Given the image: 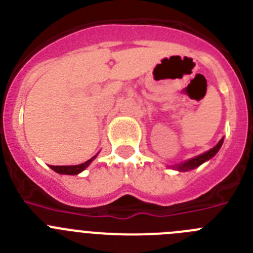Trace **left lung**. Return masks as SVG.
Instances as JSON below:
<instances>
[{"mask_svg":"<svg viewBox=\"0 0 253 253\" xmlns=\"http://www.w3.org/2000/svg\"><path fill=\"white\" fill-rule=\"evenodd\" d=\"M222 143H223V138L217 143V145H215L214 147H213V149L209 150V151L204 152V154L199 155V156H195V158H193V159H189V160L184 161V163L176 164V165H171V168L172 169L179 170V171H189V170L195 169V168H198V166L202 165L203 163L208 161L209 159L213 158V156H214V155L219 151L220 146H222Z\"/></svg>","mask_w":253,"mask_h":253,"instance_id":"obj_1","label":"left lung"}]
</instances>
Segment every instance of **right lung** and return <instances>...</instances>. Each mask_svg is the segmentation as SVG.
Segmentation results:
<instances>
[{
  "label": "right lung",
  "mask_w": 253,
  "mask_h": 253,
  "mask_svg": "<svg viewBox=\"0 0 253 253\" xmlns=\"http://www.w3.org/2000/svg\"><path fill=\"white\" fill-rule=\"evenodd\" d=\"M97 156V155H95ZM95 156H93L92 159H89L88 161H85V163L83 164H79V165H70V166H54V165H50V168L54 170V171H56L58 174H65V175H77L79 174V172L83 171L85 168H87L88 165H89L90 163H92L93 160L95 159Z\"/></svg>",
  "instance_id": "add662e5"
}]
</instances>
